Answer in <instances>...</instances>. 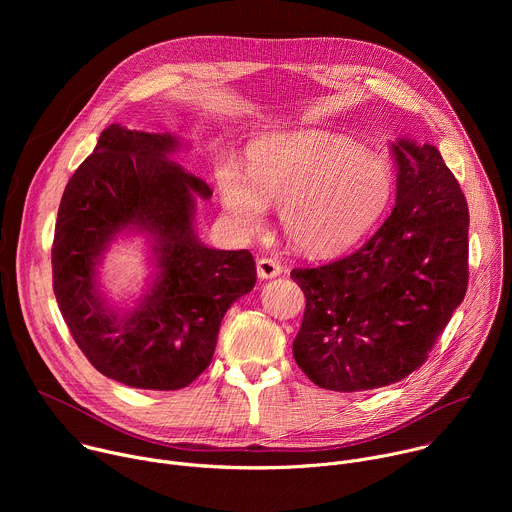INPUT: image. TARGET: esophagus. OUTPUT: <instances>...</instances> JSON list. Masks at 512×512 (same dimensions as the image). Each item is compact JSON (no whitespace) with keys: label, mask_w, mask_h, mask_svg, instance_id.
Masks as SVG:
<instances>
[{"label":"esophagus","mask_w":512,"mask_h":512,"mask_svg":"<svg viewBox=\"0 0 512 512\" xmlns=\"http://www.w3.org/2000/svg\"><path fill=\"white\" fill-rule=\"evenodd\" d=\"M281 271H283V267L277 261L269 259V257H263V259L257 261V275H259V279L277 277Z\"/></svg>","instance_id":"34e87169"}]
</instances>
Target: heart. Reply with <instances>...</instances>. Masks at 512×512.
<instances>
[{
	"label": "heart",
	"instance_id": "1",
	"mask_svg": "<svg viewBox=\"0 0 512 512\" xmlns=\"http://www.w3.org/2000/svg\"><path fill=\"white\" fill-rule=\"evenodd\" d=\"M216 180L239 229L259 233L265 206H281L285 235L310 255L354 245L379 221L393 194L389 164L342 137L257 139L247 154V172L227 158L218 164Z\"/></svg>",
	"mask_w": 512,
	"mask_h": 512
}]
</instances>
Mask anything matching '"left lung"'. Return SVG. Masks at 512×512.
<instances>
[{
	"label": "left lung",
	"mask_w": 512,
	"mask_h": 512,
	"mask_svg": "<svg viewBox=\"0 0 512 512\" xmlns=\"http://www.w3.org/2000/svg\"><path fill=\"white\" fill-rule=\"evenodd\" d=\"M397 202L358 251L294 269L306 296L294 358L322 389L393 385L427 360L468 287L470 214L440 150L393 143Z\"/></svg>",
	"instance_id": "obj_1"
}]
</instances>
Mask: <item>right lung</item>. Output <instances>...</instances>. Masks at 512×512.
Returning <instances> with one entry per match:
<instances>
[{
	"instance_id": "add662e5",
	"label": "right lung",
	"mask_w": 512,
	"mask_h": 512,
	"mask_svg": "<svg viewBox=\"0 0 512 512\" xmlns=\"http://www.w3.org/2000/svg\"><path fill=\"white\" fill-rule=\"evenodd\" d=\"M176 148L170 133L109 125L68 180L54 229L52 287L72 338L101 375L135 389L176 391L198 379L227 310L257 281L247 249L218 251L196 237L194 198L212 190L166 158ZM127 226L155 237L161 275L119 317L98 294L94 265Z\"/></svg>"
}]
</instances>
